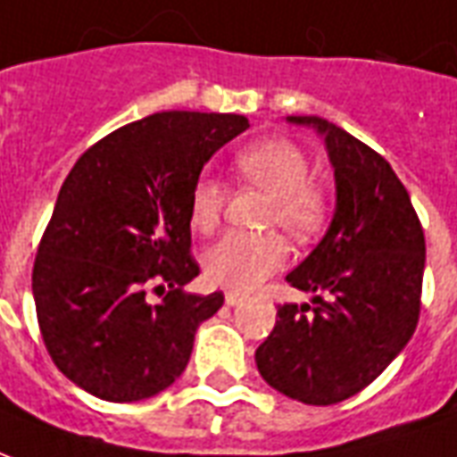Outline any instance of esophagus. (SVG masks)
I'll list each match as a JSON object with an SVG mask.
<instances>
[{
  "label": "esophagus",
  "mask_w": 457,
  "mask_h": 457,
  "mask_svg": "<svg viewBox=\"0 0 457 457\" xmlns=\"http://www.w3.org/2000/svg\"><path fill=\"white\" fill-rule=\"evenodd\" d=\"M243 299H245V295H241V292H233V289H228V292H226V304L228 306L241 304Z\"/></svg>",
  "instance_id": "esophagus-1"
}]
</instances>
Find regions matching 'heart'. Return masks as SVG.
Here are the masks:
<instances>
[{"label": "heart", "mask_w": 457, "mask_h": 457, "mask_svg": "<svg viewBox=\"0 0 457 457\" xmlns=\"http://www.w3.org/2000/svg\"><path fill=\"white\" fill-rule=\"evenodd\" d=\"M236 178L268 192L262 224L279 226L295 241H309L321 231L328 216L324 187L309 179V158L287 138H261L233 155ZM226 206L224 185L199 178L189 195V226L212 233ZM287 261V243L278 231H231L204 253L206 278L231 289H251L278 272Z\"/></svg>", "instance_id": "obj_1"}]
</instances>
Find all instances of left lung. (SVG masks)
<instances>
[{
    "instance_id": "left-lung-1",
    "label": "left lung",
    "mask_w": 457,
    "mask_h": 457,
    "mask_svg": "<svg viewBox=\"0 0 457 457\" xmlns=\"http://www.w3.org/2000/svg\"><path fill=\"white\" fill-rule=\"evenodd\" d=\"M324 136L336 172V214L287 275L314 304L278 306L255 351L262 379L285 397L328 406L358 395L397 358L421 312L426 241L389 162L319 116H289Z\"/></svg>"
}]
</instances>
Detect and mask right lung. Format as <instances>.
<instances>
[{"mask_svg":"<svg viewBox=\"0 0 457 457\" xmlns=\"http://www.w3.org/2000/svg\"><path fill=\"white\" fill-rule=\"evenodd\" d=\"M248 129L238 114L160 112L82 153L33 262L46 351L78 387L138 402L187 368L196 326L224 295H189V195L209 158ZM151 294L163 299L153 303Z\"/></svg>","mask_w":457,"mask_h":457,"instance_id":"add662e5","label":"right lung"}]
</instances>
